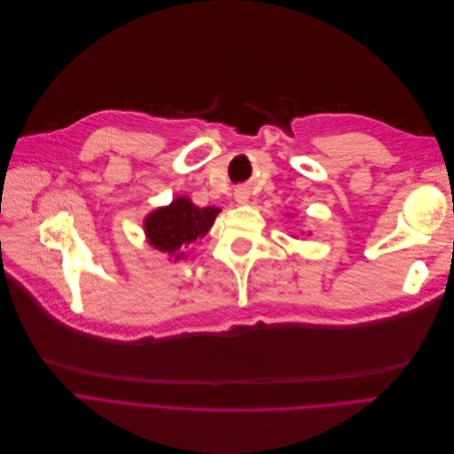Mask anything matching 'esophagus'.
I'll return each mask as SVG.
<instances>
[{"instance_id":"1","label":"esophagus","mask_w":454,"mask_h":454,"mask_svg":"<svg viewBox=\"0 0 454 454\" xmlns=\"http://www.w3.org/2000/svg\"><path fill=\"white\" fill-rule=\"evenodd\" d=\"M247 200H249V193H247L246 188H239V190L234 192V201L239 203V205H246Z\"/></svg>"}]
</instances>
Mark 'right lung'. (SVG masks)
<instances>
[{
    "mask_svg": "<svg viewBox=\"0 0 454 454\" xmlns=\"http://www.w3.org/2000/svg\"><path fill=\"white\" fill-rule=\"evenodd\" d=\"M220 208H200L188 198H176L168 207H160L145 215L144 231L149 246L168 253L176 261L184 258V249L201 240L210 231Z\"/></svg>",
    "mask_w": 454,
    "mask_h": 454,
    "instance_id": "right-lung-1",
    "label": "right lung"
}]
</instances>
